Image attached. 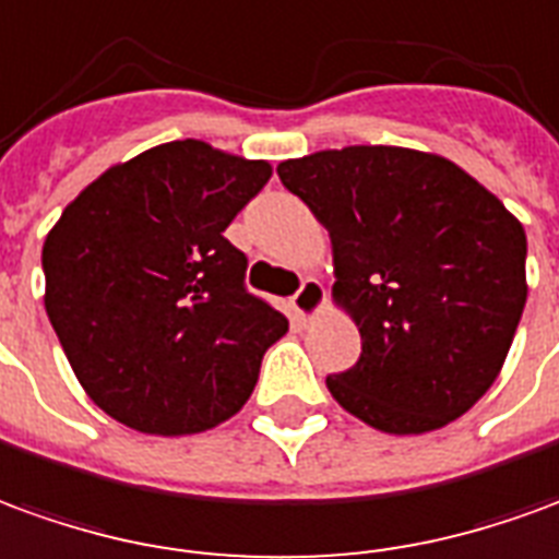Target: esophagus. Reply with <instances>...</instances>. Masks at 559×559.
Wrapping results in <instances>:
<instances>
[{
  "mask_svg": "<svg viewBox=\"0 0 559 559\" xmlns=\"http://www.w3.org/2000/svg\"><path fill=\"white\" fill-rule=\"evenodd\" d=\"M324 304V286L319 280H304V286L298 288V295L292 298V310L298 312L300 319L307 322L312 316H319Z\"/></svg>",
  "mask_w": 559,
  "mask_h": 559,
  "instance_id": "34e87169",
  "label": "esophagus"
}]
</instances>
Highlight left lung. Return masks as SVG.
<instances>
[{"label":"left lung","instance_id":"1","mask_svg":"<svg viewBox=\"0 0 559 559\" xmlns=\"http://www.w3.org/2000/svg\"><path fill=\"white\" fill-rule=\"evenodd\" d=\"M276 174L328 228L331 298L361 334L331 397L394 437L473 409L524 312V225L461 165L409 146L319 150Z\"/></svg>","mask_w":559,"mask_h":559}]
</instances>
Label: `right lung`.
<instances>
[{
	"mask_svg": "<svg viewBox=\"0 0 559 559\" xmlns=\"http://www.w3.org/2000/svg\"><path fill=\"white\" fill-rule=\"evenodd\" d=\"M271 174L186 138L110 165L62 210L45 310L102 413L153 437L240 413L288 319L243 288L247 255L223 231Z\"/></svg>",
	"mask_w": 559,
	"mask_h": 559,
	"instance_id": "1",
	"label": "right lung"
}]
</instances>
